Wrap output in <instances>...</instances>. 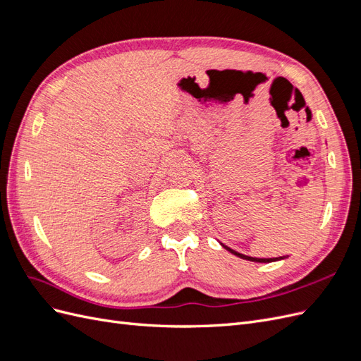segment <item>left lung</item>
I'll return each instance as SVG.
<instances>
[{
	"mask_svg": "<svg viewBox=\"0 0 361 361\" xmlns=\"http://www.w3.org/2000/svg\"><path fill=\"white\" fill-rule=\"evenodd\" d=\"M226 250H228L231 251L232 255H235V256H238V257H241V259H245V260H251V262H260V264H268V262H274V260H279V259H283V257H271V259H257V257H250V256H245V255H241V253H238V251H235V250H232V248H228V247H226V245H223Z\"/></svg>",
	"mask_w": 361,
	"mask_h": 361,
	"instance_id": "left-lung-1",
	"label": "left lung"
}]
</instances>
